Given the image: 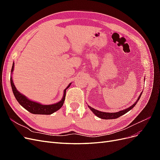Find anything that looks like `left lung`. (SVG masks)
I'll return each mask as SVG.
<instances>
[{"label": "left lung", "mask_w": 160, "mask_h": 160, "mask_svg": "<svg viewBox=\"0 0 160 160\" xmlns=\"http://www.w3.org/2000/svg\"><path fill=\"white\" fill-rule=\"evenodd\" d=\"M142 93L139 95V98L138 99V100L135 101V103H133L131 107L128 108V109H123L122 111H118V112H116V113H106V112H102V111H98L97 110L95 109H93L91 108L90 106L88 105L89 108L91 110L92 112H93L96 116H98V118H101V119H116V118H119L120 116H122L123 115H124L125 113H126L127 112H128L129 111H130L131 109H132V108H133L135 107V105L137 104L138 101H139V99H140V97H141Z\"/></svg>", "instance_id": "left-lung-1"}]
</instances>
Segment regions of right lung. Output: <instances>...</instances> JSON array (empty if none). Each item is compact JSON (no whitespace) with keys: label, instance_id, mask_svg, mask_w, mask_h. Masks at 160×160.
<instances>
[{"label":"right lung","instance_id":"add662e5","mask_svg":"<svg viewBox=\"0 0 160 160\" xmlns=\"http://www.w3.org/2000/svg\"><path fill=\"white\" fill-rule=\"evenodd\" d=\"M14 70V63L12 67L11 72H13ZM71 83L67 87V88L64 90L63 96H62V99L59 101V102L52 104V105H42L41 103H38L35 101H31L28 99L26 96L21 93L20 92H18L15 86L14 85L13 81L12 79V77H11V85L12 87V89L13 94L15 97L16 99L17 100L18 102L19 103L21 106L27 109L28 111H29L30 113L33 114H41V115H51L53 113L57 110H59L64 103V101L65 99V95H66V90L69 88Z\"/></svg>","mask_w":160,"mask_h":160}]
</instances>
